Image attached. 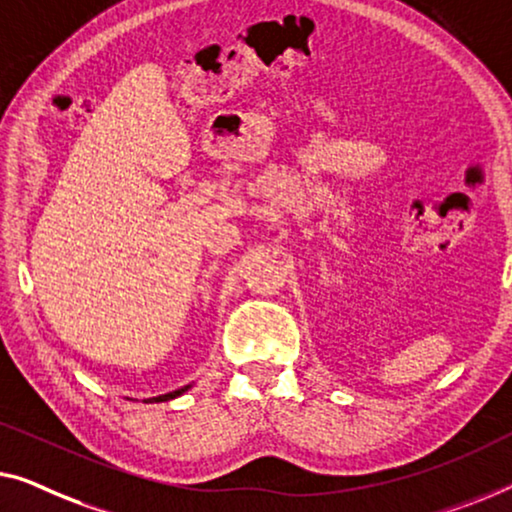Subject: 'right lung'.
Returning <instances> with one entry per match:
<instances>
[{
    "label": "right lung",
    "instance_id": "1",
    "mask_svg": "<svg viewBox=\"0 0 512 512\" xmlns=\"http://www.w3.org/2000/svg\"><path fill=\"white\" fill-rule=\"evenodd\" d=\"M192 385H185V387H181V390H174V392H169V394H160V397H153V399H148L146 403H162V401H169V399H176V397H181V394H185L187 390H190Z\"/></svg>",
    "mask_w": 512,
    "mask_h": 512
}]
</instances>
